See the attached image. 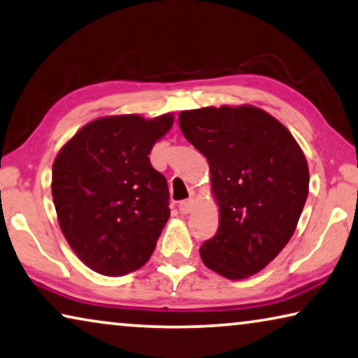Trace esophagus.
Wrapping results in <instances>:
<instances>
[{"instance_id":"esophagus-1","label":"esophagus","mask_w":358,"mask_h":358,"mask_svg":"<svg viewBox=\"0 0 358 358\" xmlns=\"http://www.w3.org/2000/svg\"><path fill=\"white\" fill-rule=\"evenodd\" d=\"M178 209L181 213H189L191 210L194 209V199H186V201H181Z\"/></svg>"}]
</instances>
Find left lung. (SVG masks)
Returning a JSON list of instances; mask_svg holds the SVG:
<instances>
[{"mask_svg": "<svg viewBox=\"0 0 358 358\" xmlns=\"http://www.w3.org/2000/svg\"><path fill=\"white\" fill-rule=\"evenodd\" d=\"M186 140L204 154L220 223L199 252L228 280L264 270L296 231L308 196V167L287 128L255 106L181 110Z\"/></svg>", "mask_w": 358, "mask_h": 358, "instance_id": "obj_1", "label": "left lung"}]
</instances>
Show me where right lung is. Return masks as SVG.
I'll return each instance as SVG.
<instances>
[{
  "label": "right lung",
  "mask_w": 358,
  "mask_h": 358,
  "mask_svg": "<svg viewBox=\"0 0 358 358\" xmlns=\"http://www.w3.org/2000/svg\"><path fill=\"white\" fill-rule=\"evenodd\" d=\"M173 115L101 117L73 135L52 164V202L69 246L90 268H141L170 217L169 186L149 161Z\"/></svg>",
  "instance_id": "add662e5"
}]
</instances>
